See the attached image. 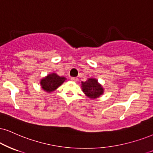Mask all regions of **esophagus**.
<instances>
[{"instance_id":"obj_1","label":"esophagus","mask_w":153,"mask_h":153,"mask_svg":"<svg viewBox=\"0 0 153 153\" xmlns=\"http://www.w3.org/2000/svg\"><path fill=\"white\" fill-rule=\"evenodd\" d=\"M71 80L72 81V82H77V81H78V78H76V77H71Z\"/></svg>"}]
</instances>
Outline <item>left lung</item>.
Returning <instances> with one entry per match:
<instances>
[{"mask_svg": "<svg viewBox=\"0 0 153 153\" xmlns=\"http://www.w3.org/2000/svg\"><path fill=\"white\" fill-rule=\"evenodd\" d=\"M82 91L90 99H97L103 94V88L97 79L91 78L82 82Z\"/></svg>", "mask_w": 153, "mask_h": 153, "instance_id": "left-lung-1", "label": "left lung"}]
</instances>
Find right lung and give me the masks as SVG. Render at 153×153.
Masks as SVG:
<instances>
[{"mask_svg":"<svg viewBox=\"0 0 153 153\" xmlns=\"http://www.w3.org/2000/svg\"><path fill=\"white\" fill-rule=\"evenodd\" d=\"M66 79L65 77L59 76L56 73H52L41 79L40 85L45 91L50 93L61 86Z\"/></svg>","mask_w":153,"mask_h":153,"instance_id":"obj_1","label":"right lung"}]
</instances>
